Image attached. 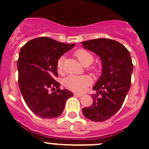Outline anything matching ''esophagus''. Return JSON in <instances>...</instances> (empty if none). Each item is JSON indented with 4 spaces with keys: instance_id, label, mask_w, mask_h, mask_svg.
Returning <instances> with one entry per match:
<instances>
[{
    "instance_id": "esophagus-1",
    "label": "esophagus",
    "mask_w": 149,
    "mask_h": 149,
    "mask_svg": "<svg viewBox=\"0 0 149 149\" xmlns=\"http://www.w3.org/2000/svg\"><path fill=\"white\" fill-rule=\"evenodd\" d=\"M74 95L77 96V97H82L84 94H81V93H74Z\"/></svg>"
}]
</instances>
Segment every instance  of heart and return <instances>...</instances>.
Masks as SVG:
<instances>
[{"label": "heart", "mask_w": 149, "mask_h": 149, "mask_svg": "<svg viewBox=\"0 0 149 149\" xmlns=\"http://www.w3.org/2000/svg\"><path fill=\"white\" fill-rule=\"evenodd\" d=\"M75 56L79 62L84 65L86 63H92L93 60V55L86 50L80 49L75 52ZM63 58L61 57L57 61V69L61 72L63 70ZM91 84V79L88 76H75L69 75L64 81V84L68 89L74 92H83L85 90L86 86Z\"/></svg>", "instance_id": "1"}]
</instances>
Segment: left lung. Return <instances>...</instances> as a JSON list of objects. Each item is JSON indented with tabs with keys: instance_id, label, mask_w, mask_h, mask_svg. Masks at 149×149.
<instances>
[{
	"instance_id": "1",
	"label": "left lung",
	"mask_w": 149,
	"mask_h": 149,
	"mask_svg": "<svg viewBox=\"0 0 149 149\" xmlns=\"http://www.w3.org/2000/svg\"><path fill=\"white\" fill-rule=\"evenodd\" d=\"M85 49L100 57L102 72L93 89V104L84 107V116L94 122H104L121 108L131 86L133 63L128 50L117 41L92 39L81 42Z\"/></svg>"
}]
</instances>
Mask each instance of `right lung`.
<instances>
[{"instance_id":"right-lung-1","label":"right lung","mask_w":149,"mask_h":149,"mask_svg":"<svg viewBox=\"0 0 149 149\" xmlns=\"http://www.w3.org/2000/svg\"><path fill=\"white\" fill-rule=\"evenodd\" d=\"M74 45L39 37L27 42L21 49L17 63L18 86L26 104L39 117L60 116L67 99L73 95L68 89H60L54 77H57L60 57ZM50 88L56 90L50 93Z\"/></svg>"}]
</instances>
